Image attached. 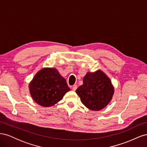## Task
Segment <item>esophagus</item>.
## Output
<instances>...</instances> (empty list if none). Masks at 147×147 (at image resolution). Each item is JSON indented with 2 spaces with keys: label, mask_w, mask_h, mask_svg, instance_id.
<instances>
[{
  "label": "esophagus",
  "mask_w": 147,
  "mask_h": 147,
  "mask_svg": "<svg viewBox=\"0 0 147 147\" xmlns=\"http://www.w3.org/2000/svg\"><path fill=\"white\" fill-rule=\"evenodd\" d=\"M77 84H74V85L72 86V90L73 91H75L77 90Z\"/></svg>",
  "instance_id": "esophagus-1"
}]
</instances>
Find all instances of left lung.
Wrapping results in <instances>:
<instances>
[{
  "label": "left lung",
  "instance_id": "8db88e82",
  "mask_svg": "<svg viewBox=\"0 0 147 147\" xmlns=\"http://www.w3.org/2000/svg\"><path fill=\"white\" fill-rule=\"evenodd\" d=\"M114 87L109 77L99 69L88 72L83 77V84L76 90L82 104L92 111L105 108L112 99Z\"/></svg>",
  "mask_w": 147,
  "mask_h": 147
}]
</instances>
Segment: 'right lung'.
I'll use <instances>...</instances> for the list:
<instances>
[{"label": "right lung", "instance_id": "1", "mask_svg": "<svg viewBox=\"0 0 147 147\" xmlns=\"http://www.w3.org/2000/svg\"><path fill=\"white\" fill-rule=\"evenodd\" d=\"M33 100L44 107L55 105L70 91L65 79L56 68L44 67L40 70L29 84Z\"/></svg>", "mask_w": 147, "mask_h": 147}]
</instances>
